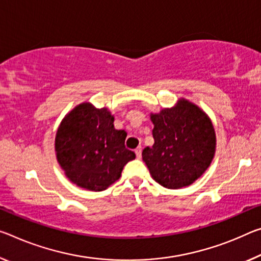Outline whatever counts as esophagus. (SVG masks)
Here are the masks:
<instances>
[{"label":"esophagus","instance_id":"esophagus-1","mask_svg":"<svg viewBox=\"0 0 261 261\" xmlns=\"http://www.w3.org/2000/svg\"><path fill=\"white\" fill-rule=\"evenodd\" d=\"M135 153H136V155H137L138 159L142 158V147L138 146V147L135 150Z\"/></svg>","mask_w":261,"mask_h":261}]
</instances>
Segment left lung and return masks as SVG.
I'll use <instances>...</instances> for the list:
<instances>
[{
    "mask_svg": "<svg viewBox=\"0 0 261 261\" xmlns=\"http://www.w3.org/2000/svg\"><path fill=\"white\" fill-rule=\"evenodd\" d=\"M154 144L143 160L155 182L168 189L187 187L208 169L216 151L212 119L200 107L181 97L172 108L150 115Z\"/></svg>",
    "mask_w": 261,
    "mask_h": 261,
    "instance_id": "left-lung-1",
    "label": "left lung"
}]
</instances>
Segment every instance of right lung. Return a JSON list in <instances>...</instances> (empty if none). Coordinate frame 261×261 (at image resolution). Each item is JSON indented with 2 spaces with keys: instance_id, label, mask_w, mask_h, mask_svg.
<instances>
[{
  "instance_id": "add662e5",
  "label": "right lung",
  "mask_w": 261,
  "mask_h": 261,
  "mask_svg": "<svg viewBox=\"0 0 261 261\" xmlns=\"http://www.w3.org/2000/svg\"><path fill=\"white\" fill-rule=\"evenodd\" d=\"M108 108L82 102L58 127L57 160L68 180L92 192H101L121 177L123 167L136 158L124 145L126 132L116 130Z\"/></svg>"
}]
</instances>
